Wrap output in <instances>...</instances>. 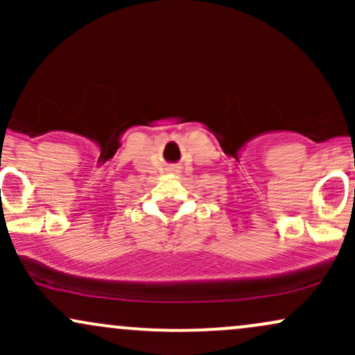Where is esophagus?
<instances>
[{"instance_id":"esophagus-1","label":"esophagus","mask_w":355,"mask_h":355,"mask_svg":"<svg viewBox=\"0 0 355 355\" xmlns=\"http://www.w3.org/2000/svg\"><path fill=\"white\" fill-rule=\"evenodd\" d=\"M172 172H177V170H175V168H173V170H172Z\"/></svg>"}]
</instances>
